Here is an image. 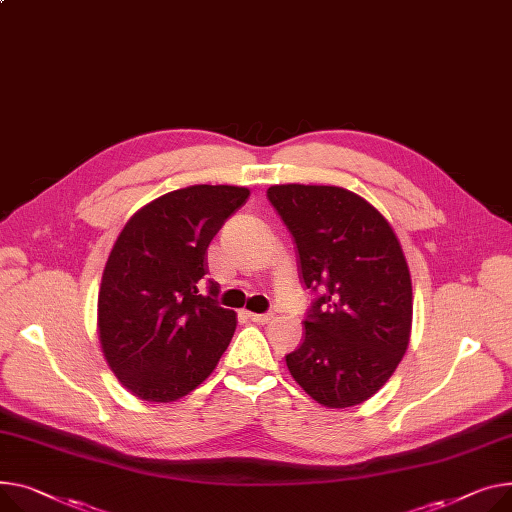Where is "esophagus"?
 I'll return each instance as SVG.
<instances>
[{
    "label": "esophagus",
    "instance_id": "1",
    "mask_svg": "<svg viewBox=\"0 0 512 512\" xmlns=\"http://www.w3.org/2000/svg\"><path fill=\"white\" fill-rule=\"evenodd\" d=\"M247 317H249L251 321L259 323V325H265V323H269L271 319H274L269 313H247Z\"/></svg>",
    "mask_w": 512,
    "mask_h": 512
}]
</instances>
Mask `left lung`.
I'll return each mask as SVG.
<instances>
[{
  "mask_svg": "<svg viewBox=\"0 0 512 512\" xmlns=\"http://www.w3.org/2000/svg\"><path fill=\"white\" fill-rule=\"evenodd\" d=\"M267 199L315 294L288 370L315 401L358 405L389 381L410 344L412 280L401 245L381 212L348 189L274 185Z\"/></svg>",
  "mask_w": 512,
  "mask_h": 512,
  "instance_id": "8db88e82",
  "label": "left lung"
}]
</instances>
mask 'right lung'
<instances>
[{
  "mask_svg": "<svg viewBox=\"0 0 512 512\" xmlns=\"http://www.w3.org/2000/svg\"><path fill=\"white\" fill-rule=\"evenodd\" d=\"M249 189L193 185L170 191L125 224L98 292V335L125 389L175 401L206 381L228 348L236 313L218 304L206 257Z\"/></svg>",
  "mask_w": 512,
  "mask_h": 512,
  "instance_id": "add662e5",
  "label": "right lung"
}]
</instances>
